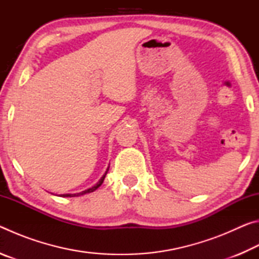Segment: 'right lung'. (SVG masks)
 I'll use <instances>...</instances> for the list:
<instances>
[{
    "instance_id": "add662e5",
    "label": "right lung",
    "mask_w": 259,
    "mask_h": 259,
    "mask_svg": "<svg viewBox=\"0 0 259 259\" xmlns=\"http://www.w3.org/2000/svg\"><path fill=\"white\" fill-rule=\"evenodd\" d=\"M107 171H108V169L106 170V172H105L104 176H103L102 178H100V181H99L97 184H96L95 186L90 187V188H88V190H85V191H82V192H80V193H74V194H63V195H60V196H65V198H74V196H80V195H83V194H87V193H91V192L96 191V190H97V188H98V187L103 184L104 179H105V176H106Z\"/></svg>"
}]
</instances>
